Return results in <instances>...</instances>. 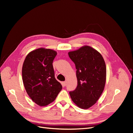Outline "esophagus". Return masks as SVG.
<instances>
[{
  "instance_id": "obj_1",
  "label": "esophagus",
  "mask_w": 133,
  "mask_h": 133,
  "mask_svg": "<svg viewBox=\"0 0 133 133\" xmlns=\"http://www.w3.org/2000/svg\"><path fill=\"white\" fill-rule=\"evenodd\" d=\"M66 85V82H62V85H63V87H65Z\"/></svg>"
}]
</instances>
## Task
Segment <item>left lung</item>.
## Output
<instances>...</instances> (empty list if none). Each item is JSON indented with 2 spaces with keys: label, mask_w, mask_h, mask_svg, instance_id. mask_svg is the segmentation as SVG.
<instances>
[{
  "label": "left lung",
  "mask_w": 133,
  "mask_h": 133,
  "mask_svg": "<svg viewBox=\"0 0 133 133\" xmlns=\"http://www.w3.org/2000/svg\"><path fill=\"white\" fill-rule=\"evenodd\" d=\"M68 55L75 65L78 80L77 87L69 94L79 108L87 109L96 103L105 87V61L101 54L87 45L69 51Z\"/></svg>",
  "instance_id": "8db88e82"
}]
</instances>
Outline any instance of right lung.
I'll use <instances>...</instances> for the list:
<instances>
[{"mask_svg":"<svg viewBox=\"0 0 133 133\" xmlns=\"http://www.w3.org/2000/svg\"><path fill=\"white\" fill-rule=\"evenodd\" d=\"M55 50L39 48L27 55L22 68L24 85L28 95L37 105L44 107L54 101L62 86L55 78L53 62Z\"/></svg>","mask_w":133,"mask_h":133,"instance_id":"add662e5","label":"right lung"}]
</instances>
